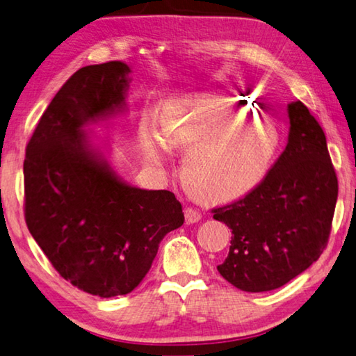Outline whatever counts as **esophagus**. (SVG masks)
<instances>
[{
    "label": "esophagus",
    "mask_w": 356,
    "mask_h": 356,
    "mask_svg": "<svg viewBox=\"0 0 356 356\" xmlns=\"http://www.w3.org/2000/svg\"><path fill=\"white\" fill-rule=\"evenodd\" d=\"M184 217L187 223H197V221L201 218V212L195 209V207H186Z\"/></svg>",
    "instance_id": "34e87169"
}]
</instances>
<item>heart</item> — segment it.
Masks as SVG:
<instances>
[{"mask_svg":"<svg viewBox=\"0 0 356 356\" xmlns=\"http://www.w3.org/2000/svg\"><path fill=\"white\" fill-rule=\"evenodd\" d=\"M246 100L223 96L201 105L184 119L175 105L159 111L161 138L165 149L186 152L181 175L187 189L204 200H226L257 183L277 149L279 136L260 120L223 127L227 120L250 116ZM143 145L152 164L164 163V147L153 125L143 127Z\"/></svg>","mask_w":356,"mask_h":356,"instance_id":"b5f03b06","label":"heart"}]
</instances>
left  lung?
I'll use <instances>...</instances> for the list:
<instances>
[{
	"instance_id": "left-lung-1",
	"label": "left lung",
	"mask_w": 356,
	"mask_h": 356,
	"mask_svg": "<svg viewBox=\"0 0 356 356\" xmlns=\"http://www.w3.org/2000/svg\"><path fill=\"white\" fill-rule=\"evenodd\" d=\"M290 133L265 178L229 204L212 209L232 231L218 273L238 290L270 291L305 271L325 250L338 178L324 130L298 100L288 105Z\"/></svg>"
}]
</instances>
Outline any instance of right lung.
Returning <instances> with one entry per match:
<instances>
[{"label": "right lung", "mask_w": 356, "mask_h": 356, "mask_svg": "<svg viewBox=\"0 0 356 356\" xmlns=\"http://www.w3.org/2000/svg\"><path fill=\"white\" fill-rule=\"evenodd\" d=\"M130 68L83 66L66 80L26 147L24 218L65 280L100 298L135 290L167 232L184 223L169 191L131 187L92 149L83 127L125 104Z\"/></svg>", "instance_id": "right-lung-1"}]
</instances>
